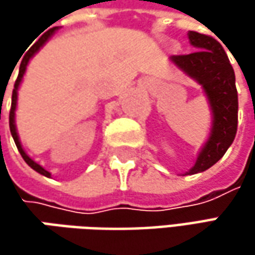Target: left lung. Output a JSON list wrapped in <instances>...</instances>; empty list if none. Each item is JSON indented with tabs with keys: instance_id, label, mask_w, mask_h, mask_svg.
Segmentation results:
<instances>
[{
	"instance_id": "1",
	"label": "left lung",
	"mask_w": 255,
	"mask_h": 255,
	"mask_svg": "<svg viewBox=\"0 0 255 255\" xmlns=\"http://www.w3.org/2000/svg\"><path fill=\"white\" fill-rule=\"evenodd\" d=\"M190 44L199 49L189 55H173L170 61L201 85L210 103L213 122L210 136L201 147L194 166L186 174L210 169L231 146L237 133L239 96L236 75L221 44L210 35L189 32Z\"/></svg>"
}]
</instances>
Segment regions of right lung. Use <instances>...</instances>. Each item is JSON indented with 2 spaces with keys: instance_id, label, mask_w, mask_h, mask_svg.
I'll list each match as a JSON object with an SVG mask.
<instances>
[{
  "instance_id": "1",
  "label": "right lung",
  "mask_w": 255,
  "mask_h": 255,
  "mask_svg": "<svg viewBox=\"0 0 255 255\" xmlns=\"http://www.w3.org/2000/svg\"><path fill=\"white\" fill-rule=\"evenodd\" d=\"M56 29H58L56 26L52 28V29H49V31H48L46 34L42 35V36L38 39V42H35V44L32 45V48L25 54L24 59H22V62L19 65V74H18V78H16V81H15L14 89H12V102H11V111H9V130H11V134H12V137H14L15 144H16V147H18V152L21 153L22 159H24L25 163H26L29 167H32L35 171H38L39 174H44L46 177H51V173L48 170H45L44 167L39 166L36 162H34V160L24 152V149H22V146H21L19 137H18V133H16V126H15V109H16V99H18V88H19V84H21V81H22V78H24L25 71H26V65L29 62V59H31V58L44 46L45 42L54 35V32Z\"/></svg>"
}]
</instances>
